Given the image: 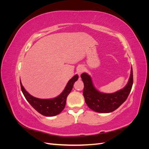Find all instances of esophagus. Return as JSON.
<instances>
[{
    "label": "esophagus",
    "mask_w": 149,
    "mask_h": 149,
    "mask_svg": "<svg viewBox=\"0 0 149 149\" xmlns=\"http://www.w3.org/2000/svg\"><path fill=\"white\" fill-rule=\"evenodd\" d=\"M84 71V67L83 66H79L77 68V73L80 76Z\"/></svg>",
    "instance_id": "obj_1"
}]
</instances>
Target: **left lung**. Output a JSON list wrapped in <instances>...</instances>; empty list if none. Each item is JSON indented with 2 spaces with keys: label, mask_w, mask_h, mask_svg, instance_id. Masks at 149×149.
Returning a JSON list of instances; mask_svg holds the SVG:
<instances>
[{
  "label": "left lung",
  "mask_w": 149,
  "mask_h": 149,
  "mask_svg": "<svg viewBox=\"0 0 149 149\" xmlns=\"http://www.w3.org/2000/svg\"><path fill=\"white\" fill-rule=\"evenodd\" d=\"M81 77L84 83L83 96L88 106L93 111L100 113H109L115 111L127 100L133 84L132 68L125 86L113 93H104L94 87L92 78L86 73Z\"/></svg>",
  "instance_id": "obj_1"
}]
</instances>
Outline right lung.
I'll return each instance as SVG.
<instances>
[{
	"label": "right lung",
	"mask_w": 149,
	"mask_h": 149,
	"mask_svg": "<svg viewBox=\"0 0 149 149\" xmlns=\"http://www.w3.org/2000/svg\"><path fill=\"white\" fill-rule=\"evenodd\" d=\"M78 79V75L75 74L73 78L69 80L65 88L60 95L51 99H40L31 96L26 91L21 83V81H20L22 91L30 104L40 114L45 116L52 117L59 114L64 109L67 96L71 91L74 83Z\"/></svg>",
	"instance_id": "right-lung-1"
}]
</instances>
